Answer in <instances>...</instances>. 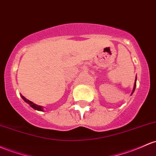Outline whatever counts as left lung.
<instances>
[{
  "label": "left lung",
  "instance_id": "1",
  "mask_svg": "<svg viewBox=\"0 0 156 156\" xmlns=\"http://www.w3.org/2000/svg\"><path fill=\"white\" fill-rule=\"evenodd\" d=\"M136 81H135V84H134V87H133V92H132V94L135 91V90H136Z\"/></svg>",
  "mask_w": 156,
  "mask_h": 156
}]
</instances>
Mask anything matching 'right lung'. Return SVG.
<instances>
[{
    "label": "right lung",
    "mask_w": 156,
    "mask_h": 156,
    "mask_svg": "<svg viewBox=\"0 0 156 156\" xmlns=\"http://www.w3.org/2000/svg\"><path fill=\"white\" fill-rule=\"evenodd\" d=\"M21 98H22L23 99V100H24V101H25V102H27V104H30V107H32V108H34V109H37V110L43 111V107H41V106H38V105H37V104H34L33 102L30 101H29L28 99H27V98H26L25 97H23V95H21Z\"/></svg>",
    "instance_id": "add662e5"
}]
</instances>
